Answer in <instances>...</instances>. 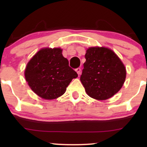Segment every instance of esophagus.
Listing matches in <instances>:
<instances>
[{
	"mask_svg": "<svg viewBox=\"0 0 147 147\" xmlns=\"http://www.w3.org/2000/svg\"><path fill=\"white\" fill-rule=\"evenodd\" d=\"M75 71L77 72V73L78 74V75H80V74H81V71H82V70H81L80 68H78L76 69Z\"/></svg>",
	"mask_w": 147,
	"mask_h": 147,
	"instance_id": "obj_1",
	"label": "esophagus"
}]
</instances>
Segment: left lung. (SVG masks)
<instances>
[{
  "label": "left lung",
  "instance_id": "8db88e82",
  "mask_svg": "<svg viewBox=\"0 0 147 147\" xmlns=\"http://www.w3.org/2000/svg\"><path fill=\"white\" fill-rule=\"evenodd\" d=\"M85 58L80 80L88 95L97 100L111 98L125 82L126 71L122 61L104 47L89 48Z\"/></svg>",
  "mask_w": 147,
  "mask_h": 147
}]
</instances>
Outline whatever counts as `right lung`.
Masks as SVG:
<instances>
[{"instance_id":"add662e5","label":"right lung","mask_w":147,"mask_h":147,"mask_svg":"<svg viewBox=\"0 0 147 147\" xmlns=\"http://www.w3.org/2000/svg\"><path fill=\"white\" fill-rule=\"evenodd\" d=\"M78 75L69 66L61 48H43L27 64L25 77L37 95L54 99L65 93L72 79Z\"/></svg>"}]
</instances>
